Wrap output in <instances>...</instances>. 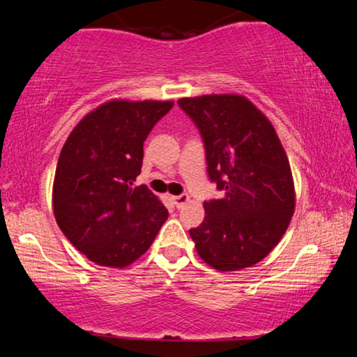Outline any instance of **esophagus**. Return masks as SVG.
Instances as JSON below:
<instances>
[{"mask_svg": "<svg viewBox=\"0 0 357 357\" xmlns=\"http://www.w3.org/2000/svg\"><path fill=\"white\" fill-rule=\"evenodd\" d=\"M172 202L177 208H183L185 204L190 202V197H188V195L183 193V195H178V197H172Z\"/></svg>", "mask_w": 357, "mask_h": 357, "instance_id": "obj_1", "label": "esophagus"}]
</instances>
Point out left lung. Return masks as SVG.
Returning <instances> with one entry per match:
<instances>
[{
    "label": "left lung",
    "mask_w": 357,
    "mask_h": 357,
    "mask_svg": "<svg viewBox=\"0 0 357 357\" xmlns=\"http://www.w3.org/2000/svg\"><path fill=\"white\" fill-rule=\"evenodd\" d=\"M198 126L208 174L222 197L203 204L190 229L199 258L219 271L261 261L278 245L296 208L289 159L275 126L245 96L206 94L178 99Z\"/></svg>",
    "instance_id": "obj_1"
}]
</instances>
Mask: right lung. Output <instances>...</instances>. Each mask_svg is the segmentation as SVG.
<instances>
[{
    "label": "right lung",
    "instance_id": "obj_1",
    "mask_svg": "<svg viewBox=\"0 0 357 357\" xmlns=\"http://www.w3.org/2000/svg\"><path fill=\"white\" fill-rule=\"evenodd\" d=\"M172 107V100H107L63 144L53 214L68 241L96 265H131L148 252L169 216L148 187L133 182L149 131Z\"/></svg>",
    "mask_w": 357,
    "mask_h": 357
}]
</instances>
